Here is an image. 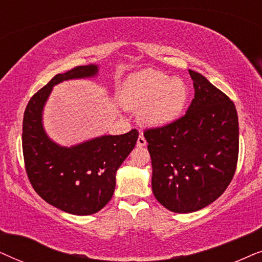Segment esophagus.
<instances>
[{"instance_id":"34e87169","label":"esophagus","mask_w":262,"mask_h":262,"mask_svg":"<svg viewBox=\"0 0 262 262\" xmlns=\"http://www.w3.org/2000/svg\"><path fill=\"white\" fill-rule=\"evenodd\" d=\"M137 146H138V147H144V146H146V139L144 138V135H142V134L139 135L138 141H137Z\"/></svg>"}]
</instances>
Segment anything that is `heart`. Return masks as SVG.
<instances>
[{"label":"heart","instance_id":"heart-1","mask_svg":"<svg viewBox=\"0 0 262 262\" xmlns=\"http://www.w3.org/2000/svg\"><path fill=\"white\" fill-rule=\"evenodd\" d=\"M187 99L184 81L152 69L128 78L121 93L122 105L128 110L140 111L141 123L153 128L175 122L182 115Z\"/></svg>","mask_w":262,"mask_h":262}]
</instances>
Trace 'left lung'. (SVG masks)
<instances>
[{"label":"left lung","instance_id":"left-lung-1","mask_svg":"<svg viewBox=\"0 0 262 262\" xmlns=\"http://www.w3.org/2000/svg\"><path fill=\"white\" fill-rule=\"evenodd\" d=\"M195 95L187 113L165 127L146 129L152 160V191L169 211L190 213L224 193L238 158L235 104L189 69Z\"/></svg>","mask_w":262,"mask_h":262}]
</instances>
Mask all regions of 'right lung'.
Segmentation results:
<instances>
[{"label": "right lung", "mask_w": 262, "mask_h": 262, "mask_svg": "<svg viewBox=\"0 0 262 262\" xmlns=\"http://www.w3.org/2000/svg\"><path fill=\"white\" fill-rule=\"evenodd\" d=\"M98 66H79L57 74L27 104L23 121V152L27 176L39 196L58 210L89 215L113 198L116 171L137 144L139 132L103 135L64 147L45 133L43 109L52 87L66 80L92 78Z\"/></svg>", "instance_id": "right-lung-1"}]
</instances>
